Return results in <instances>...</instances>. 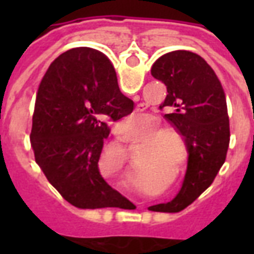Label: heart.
Here are the masks:
<instances>
[{
	"mask_svg": "<svg viewBox=\"0 0 254 254\" xmlns=\"http://www.w3.org/2000/svg\"><path fill=\"white\" fill-rule=\"evenodd\" d=\"M141 127H143V132H141V136L138 138V141H147L151 137H155L152 138L149 143L155 145V147H158V148H155V154L156 156H159L160 159H165V160H173L174 159V156L177 154V149L174 145H170V144H174L178 147L180 151H182L184 148V143H182V138L181 137H177L174 138L173 136V133L171 132H162L160 134H157L160 132L163 127H162V124L160 121L156 118V117H148L145 121L141 124ZM158 135V136L156 134ZM118 160H120V163L121 166H124V173H125V177H127V180L129 178H132L133 177V171L132 169L129 167L127 165V154L124 152L118 156Z\"/></svg>",
	"mask_w": 254,
	"mask_h": 254,
	"instance_id": "obj_1",
	"label": "heart"
}]
</instances>
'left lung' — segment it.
Listing matches in <instances>:
<instances>
[{"mask_svg": "<svg viewBox=\"0 0 254 254\" xmlns=\"http://www.w3.org/2000/svg\"><path fill=\"white\" fill-rule=\"evenodd\" d=\"M151 74L167 88L159 109L169 110L166 120L184 136L189 154L181 190L162 209L180 212L212 184L226 160L230 143L226 94L207 61L187 50L158 58Z\"/></svg>", "mask_w": 254, "mask_h": 254, "instance_id": "left-lung-1", "label": "left lung"}]
</instances>
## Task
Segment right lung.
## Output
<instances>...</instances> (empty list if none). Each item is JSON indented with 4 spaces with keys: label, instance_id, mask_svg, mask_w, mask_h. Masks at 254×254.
<instances>
[{
    "label": "right lung",
    "instance_id": "1",
    "mask_svg": "<svg viewBox=\"0 0 254 254\" xmlns=\"http://www.w3.org/2000/svg\"><path fill=\"white\" fill-rule=\"evenodd\" d=\"M122 95L114 67L105 54L89 47L63 53L49 66L36 92L31 147L47 181L81 209L120 207L129 200L99 173L109 121L133 111Z\"/></svg>",
    "mask_w": 254,
    "mask_h": 254
}]
</instances>
